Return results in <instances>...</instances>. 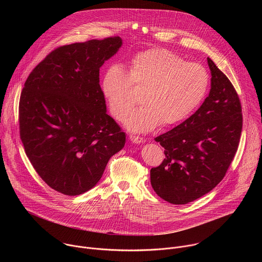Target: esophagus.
Instances as JSON below:
<instances>
[{"label":"esophagus","instance_id":"obj_1","mask_svg":"<svg viewBox=\"0 0 262 262\" xmlns=\"http://www.w3.org/2000/svg\"><path fill=\"white\" fill-rule=\"evenodd\" d=\"M129 140L133 142V143H136V144H140V143H143L144 142V139L142 137H138V136H130L129 137Z\"/></svg>","mask_w":262,"mask_h":262}]
</instances>
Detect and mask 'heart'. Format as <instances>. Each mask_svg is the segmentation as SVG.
Segmentation results:
<instances>
[{"mask_svg":"<svg viewBox=\"0 0 262 262\" xmlns=\"http://www.w3.org/2000/svg\"><path fill=\"white\" fill-rule=\"evenodd\" d=\"M134 86L143 90V105L130 112L123 123L133 133H147L189 118L207 94L209 76L201 64L186 62L165 49L137 54L128 71L112 64L103 74L101 90L116 119H122L137 102Z\"/></svg>","mask_w":262,"mask_h":262,"instance_id":"heart-1","label":"heart"}]
</instances>
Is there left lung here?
I'll return each mask as SVG.
<instances>
[{
  "instance_id": "8db88e82",
  "label": "left lung",
  "mask_w": 262,
  "mask_h": 262,
  "mask_svg": "<svg viewBox=\"0 0 262 262\" xmlns=\"http://www.w3.org/2000/svg\"><path fill=\"white\" fill-rule=\"evenodd\" d=\"M208 96L195 113L155 140L165 148L163 163L150 170L155 192L172 204H186L210 192L225 176L238 147L243 114L238 95L207 58Z\"/></svg>"
}]
</instances>
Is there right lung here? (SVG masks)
<instances>
[{"instance_id": "right-lung-1", "label": "right lung", "mask_w": 262, "mask_h": 262, "mask_svg": "<svg viewBox=\"0 0 262 262\" xmlns=\"http://www.w3.org/2000/svg\"><path fill=\"white\" fill-rule=\"evenodd\" d=\"M122 46L120 37L63 46L28 77L19 99V134L33 168L55 191L77 196L99 181L125 144L106 114L99 68Z\"/></svg>"}]
</instances>
